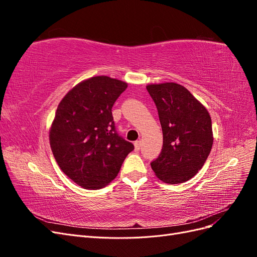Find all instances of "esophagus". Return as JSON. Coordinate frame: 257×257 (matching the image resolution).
<instances>
[{
	"label": "esophagus",
	"mask_w": 257,
	"mask_h": 257,
	"mask_svg": "<svg viewBox=\"0 0 257 257\" xmlns=\"http://www.w3.org/2000/svg\"><path fill=\"white\" fill-rule=\"evenodd\" d=\"M134 147H135V151H139L142 148V142L141 141H137L134 143Z\"/></svg>",
	"instance_id": "1"
}]
</instances>
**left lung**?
I'll use <instances>...</instances> for the list:
<instances>
[{"mask_svg":"<svg viewBox=\"0 0 257 257\" xmlns=\"http://www.w3.org/2000/svg\"><path fill=\"white\" fill-rule=\"evenodd\" d=\"M158 108L163 132L160 157L151 163L160 180L178 184L190 180L204 166L213 144L207 108L176 82L147 85Z\"/></svg>","mask_w":257,"mask_h":257,"instance_id":"8db88e82","label":"left lung"}]
</instances>
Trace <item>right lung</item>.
<instances>
[{"label":"right lung","mask_w":257,"mask_h":257,"mask_svg":"<svg viewBox=\"0 0 257 257\" xmlns=\"http://www.w3.org/2000/svg\"><path fill=\"white\" fill-rule=\"evenodd\" d=\"M127 83L108 76L82 80L58 105L49 142L59 167L87 190H99L119 174L133 144L115 133L111 108Z\"/></svg>","instance_id":"right-lung-1"}]
</instances>
